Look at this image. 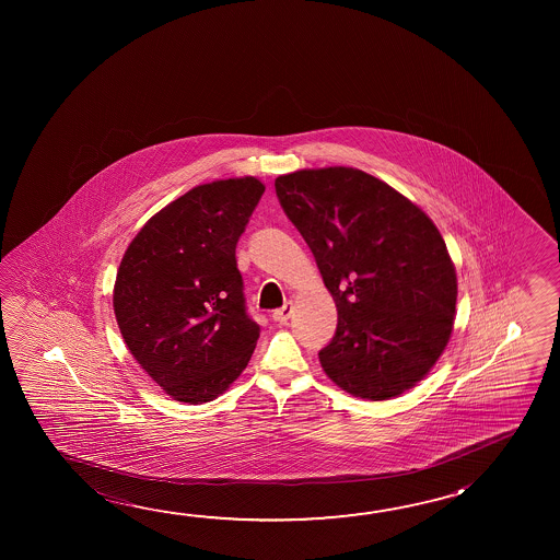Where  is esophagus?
<instances>
[{
	"mask_svg": "<svg viewBox=\"0 0 560 560\" xmlns=\"http://www.w3.org/2000/svg\"><path fill=\"white\" fill-rule=\"evenodd\" d=\"M291 314H293V306H291V304H284L283 308H279V311L271 314V318H273L277 324H287V320L291 318Z\"/></svg>",
	"mask_w": 560,
	"mask_h": 560,
	"instance_id": "1",
	"label": "esophagus"
}]
</instances>
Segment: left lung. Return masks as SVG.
<instances>
[{"mask_svg": "<svg viewBox=\"0 0 560 560\" xmlns=\"http://www.w3.org/2000/svg\"><path fill=\"white\" fill-rule=\"evenodd\" d=\"M284 214L338 308L322 369L349 395L388 400L420 383L447 346L457 273L430 217L355 167L279 175Z\"/></svg>", "mask_w": 560, "mask_h": 560, "instance_id": "obj_1", "label": "left lung"}]
</instances>
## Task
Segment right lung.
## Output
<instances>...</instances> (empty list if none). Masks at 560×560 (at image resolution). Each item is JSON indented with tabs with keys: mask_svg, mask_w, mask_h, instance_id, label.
<instances>
[{
	"mask_svg": "<svg viewBox=\"0 0 560 560\" xmlns=\"http://www.w3.org/2000/svg\"><path fill=\"white\" fill-rule=\"evenodd\" d=\"M264 191L252 175L197 185L156 212L120 259L113 289L120 334L174 400H214L256 349L236 244Z\"/></svg>",
	"mask_w": 560,
	"mask_h": 560,
	"instance_id": "add662e5",
	"label": "right lung"
}]
</instances>
